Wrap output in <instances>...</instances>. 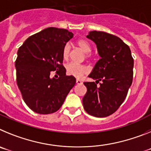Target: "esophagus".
Wrapping results in <instances>:
<instances>
[{"mask_svg": "<svg viewBox=\"0 0 151 151\" xmlns=\"http://www.w3.org/2000/svg\"><path fill=\"white\" fill-rule=\"evenodd\" d=\"M76 84H78V85H81V84H82V80H80V79H78V78H77V79H76Z\"/></svg>", "mask_w": 151, "mask_h": 151, "instance_id": "1", "label": "esophagus"}]
</instances>
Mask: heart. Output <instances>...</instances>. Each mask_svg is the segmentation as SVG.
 I'll return each mask as SVG.
<instances>
[{
  "label": "heart",
  "instance_id": "heart-1",
  "mask_svg": "<svg viewBox=\"0 0 151 151\" xmlns=\"http://www.w3.org/2000/svg\"><path fill=\"white\" fill-rule=\"evenodd\" d=\"M76 44L78 47L84 53H85V57L87 58H90V52L91 51V46L88 41H87L86 40L81 39L78 40ZM69 53H70V46H69V44H66L63 49V57L64 60H67L69 58ZM66 69V72L69 76H73L74 77H77V78L82 76L83 75L87 73L88 71L87 66L75 63H70L68 64Z\"/></svg>",
  "mask_w": 151,
  "mask_h": 151
}]
</instances>
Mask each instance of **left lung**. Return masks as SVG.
I'll return each instance as SVG.
<instances>
[{"label": "left lung", "mask_w": 151, "mask_h": 151, "mask_svg": "<svg viewBox=\"0 0 151 151\" xmlns=\"http://www.w3.org/2000/svg\"><path fill=\"white\" fill-rule=\"evenodd\" d=\"M86 37L96 44L101 59L88 76L96 82H84L87 92L82 104L90 115L106 117L115 113L127 96L132 83L134 60L129 47L117 36L91 31Z\"/></svg>", "instance_id": "1"}]
</instances>
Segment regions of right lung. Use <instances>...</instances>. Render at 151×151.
<instances>
[{
  "label": "right lung",
  "mask_w": 151,
  "mask_h": 151,
  "mask_svg": "<svg viewBox=\"0 0 151 151\" xmlns=\"http://www.w3.org/2000/svg\"><path fill=\"white\" fill-rule=\"evenodd\" d=\"M73 34L66 29L47 28L25 41L19 48L15 62L17 82L22 98L31 110L50 114L59 110L76 78L66 76L63 66V49ZM57 70V79L50 72Z\"/></svg>",
  "instance_id": "right-lung-1"
}]
</instances>
